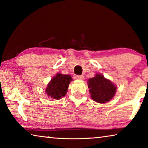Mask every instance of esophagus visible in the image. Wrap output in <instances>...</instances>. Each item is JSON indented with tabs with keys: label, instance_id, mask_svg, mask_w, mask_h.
Instances as JSON below:
<instances>
[{
	"label": "esophagus",
	"instance_id": "esophagus-1",
	"mask_svg": "<svg viewBox=\"0 0 148 148\" xmlns=\"http://www.w3.org/2000/svg\"><path fill=\"white\" fill-rule=\"evenodd\" d=\"M76 78L77 79H79V80H84L85 77L84 76H82V75H77V76H76Z\"/></svg>",
	"mask_w": 148,
	"mask_h": 148
}]
</instances>
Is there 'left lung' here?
I'll use <instances>...</instances> for the list:
<instances>
[{"label": "left lung", "instance_id": "1", "mask_svg": "<svg viewBox=\"0 0 148 148\" xmlns=\"http://www.w3.org/2000/svg\"><path fill=\"white\" fill-rule=\"evenodd\" d=\"M88 87L92 99L99 103H105L113 98L116 87L101 74H96L88 80Z\"/></svg>", "mask_w": 148, "mask_h": 148}]
</instances>
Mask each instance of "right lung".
Returning <instances> with one entry per match:
<instances>
[{
	"instance_id": "1",
	"label": "right lung",
	"mask_w": 148,
	"mask_h": 148,
	"mask_svg": "<svg viewBox=\"0 0 148 148\" xmlns=\"http://www.w3.org/2000/svg\"><path fill=\"white\" fill-rule=\"evenodd\" d=\"M72 80V77L70 75L57 74L51 79L46 89L47 95L53 99H60L65 96L69 85Z\"/></svg>"
}]
</instances>
